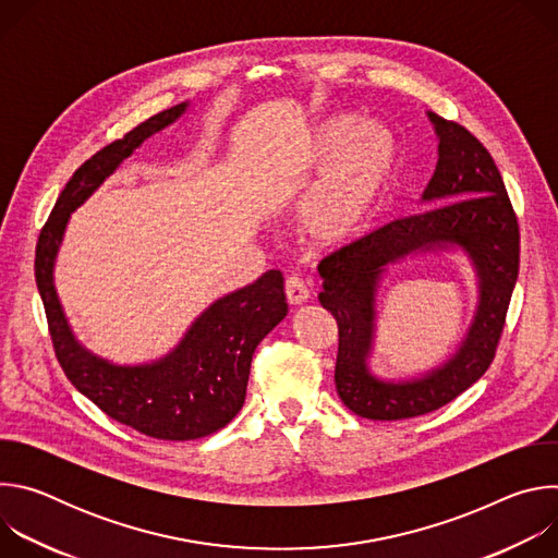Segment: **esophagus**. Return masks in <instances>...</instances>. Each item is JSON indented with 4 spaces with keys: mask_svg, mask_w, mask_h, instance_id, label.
<instances>
[{
    "mask_svg": "<svg viewBox=\"0 0 558 558\" xmlns=\"http://www.w3.org/2000/svg\"><path fill=\"white\" fill-rule=\"evenodd\" d=\"M284 295H287V302H289V304H302V302H306V298H308V289H306V284L302 282V278L289 276V278L284 280Z\"/></svg>",
    "mask_w": 558,
    "mask_h": 558,
    "instance_id": "esophagus-1",
    "label": "esophagus"
}]
</instances>
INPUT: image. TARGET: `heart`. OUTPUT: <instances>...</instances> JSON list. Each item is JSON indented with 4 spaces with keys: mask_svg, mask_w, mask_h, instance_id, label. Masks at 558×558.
I'll use <instances>...</instances> for the list:
<instances>
[{
    "mask_svg": "<svg viewBox=\"0 0 558 558\" xmlns=\"http://www.w3.org/2000/svg\"><path fill=\"white\" fill-rule=\"evenodd\" d=\"M397 143L379 125L336 117L315 130L306 168L317 174L298 205V231L315 247H340L364 227L395 168Z\"/></svg>",
    "mask_w": 558,
    "mask_h": 558,
    "instance_id": "b5f03b06",
    "label": "heart"
}]
</instances>
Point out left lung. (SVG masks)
<instances>
[{
	"label": "left lung",
	"mask_w": 558,
	"mask_h": 558,
	"mask_svg": "<svg viewBox=\"0 0 558 558\" xmlns=\"http://www.w3.org/2000/svg\"><path fill=\"white\" fill-rule=\"evenodd\" d=\"M437 166L422 203L428 211L379 227L317 267L320 304L338 323L336 388L349 411L392 422L433 413L480 379L504 331L519 276V225L490 151L459 123L435 112ZM461 248L477 276L481 300L458 351L439 367L411 380H381L369 373L376 289L390 264L415 253Z\"/></svg>",
	"instance_id": "1"
}]
</instances>
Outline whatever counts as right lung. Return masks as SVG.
Segmentation results:
<instances>
[{"label": "right lung", "instance_id": "add662e5", "mask_svg": "<svg viewBox=\"0 0 558 558\" xmlns=\"http://www.w3.org/2000/svg\"><path fill=\"white\" fill-rule=\"evenodd\" d=\"M187 101L136 125L78 168L59 194L35 252V280L44 300L57 360L78 392L108 417L147 437L187 441L227 426L245 404L252 357L287 315L278 269L209 304L181 342L161 360L114 364L78 344L54 289V260L70 214L82 207L151 134L181 119Z\"/></svg>", "mask_w": 558, "mask_h": 558}]
</instances>
